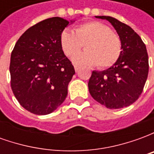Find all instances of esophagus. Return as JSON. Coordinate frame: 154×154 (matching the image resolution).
<instances>
[{"mask_svg":"<svg viewBox=\"0 0 154 154\" xmlns=\"http://www.w3.org/2000/svg\"><path fill=\"white\" fill-rule=\"evenodd\" d=\"M74 68H75V71H76V72H78V70L80 69V67H77V66H75V67H74Z\"/></svg>","mask_w":154,"mask_h":154,"instance_id":"esophagus-1","label":"esophagus"}]
</instances>
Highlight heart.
I'll return each instance as SVG.
<instances>
[{
    "label": "heart",
    "mask_w": 154,
    "mask_h": 154,
    "mask_svg": "<svg viewBox=\"0 0 154 154\" xmlns=\"http://www.w3.org/2000/svg\"><path fill=\"white\" fill-rule=\"evenodd\" d=\"M61 48L67 57H72L84 45L86 51L76 54L72 62L76 65L96 66L107 68L113 66L120 57L122 44L110 27L100 22L84 23L75 29L62 32Z\"/></svg>",
    "instance_id": "1"
}]
</instances>
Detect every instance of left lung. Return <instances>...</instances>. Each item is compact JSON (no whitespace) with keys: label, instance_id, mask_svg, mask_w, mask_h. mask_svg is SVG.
<instances>
[{"label":"left lung","instance_id":"left-lung-1","mask_svg":"<svg viewBox=\"0 0 154 154\" xmlns=\"http://www.w3.org/2000/svg\"><path fill=\"white\" fill-rule=\"evenodd\" d=\"M106 20L117 32L122 44L118 61L106 70L93 71L88 82L91 96L109 109L129 106L142 93L149 74V57L139 35L129 25L110 16Z\"/></svg>","mask_w":154,"mask_h":154}]
</instances>
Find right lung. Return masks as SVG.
I'll use <instances>...</instances> for the list:
<instances>
[{"label": "right lung", "mask_w": 154, "mask_h": 154, "mask_svg": "<svg viewBox=\"0 0 154 154\" xmlns=\"http://www.w3.org/2000/svg\"><path fill=\"white\" fill-rule=\"evenodd\" d=\"M69 23L60 17L38 22L20 37L12 51V91L20 106L35 115L54 112L67 97L75 70L61 48L60 36Z\"/></svg>", "instance_id": "add662e5"}]
</instances>
